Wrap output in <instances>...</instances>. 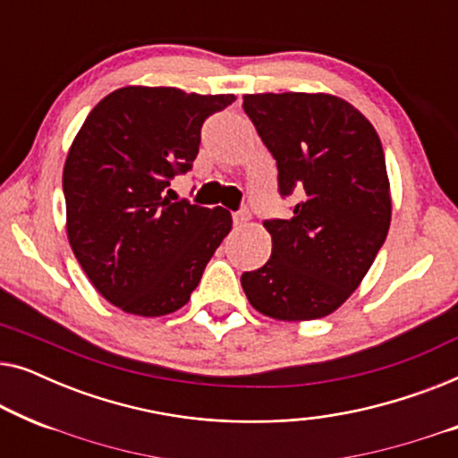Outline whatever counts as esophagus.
Listing matches in <instances>:
<instances>
[{"label":"esophagus","mask_w":458,"mask_h":458,"mask_svg":"<svg viewBox=\"0 0 458 458\" xmlns=\"http://www.w3.org/2000/svg\"><path fill=\"white\" fill-rule=\"evenodd\" d=\"M250 221V210H240V212H235L233 215V223H235V227H243V225H246Z\"/></svg>","instance_id":"obj_1"}]
</instances>
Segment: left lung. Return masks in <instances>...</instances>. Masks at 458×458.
I'll list each match as a JSON object with an SVG mask.
<instances>
[{
    "instance_id": "left-lung-1",
    "label": "left lung",
    "mask_w": 458,
    "mask_h": 458,
    "mask_svg": "<svg viewBox=\"0 0 458 458\" xmlns=\"http://www.w3.org/2000/svg\"><path fill=\"white\" fill-rule=\"evenodd\" d=\"M243 110L277 160L292 218L265 221L271 259L242 275L250 304L277 321L340 309L365 279L392 221L384 148L369 118L331 93H252Z\"/></svg>"
}]
</instances>
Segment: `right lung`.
Instances as JSON below:
<instances>
[{
	"label": "right lung",
	"instance_id": "right-lung-1",
	"mask_svg": "<svg viewBox=\"0 0 458 458\" xmlns=\"http://www.w3.org/2000/svg\"><path fill=\"white\" fill-rule=\"evenodd\" d=\"M233 93L127 85L85 118L68 149L62 190L66 235L93 287L116 309L162 317L190 302L231 212L171 202L166 187L191 168L206 118Z\"/></svg>",
	"mask_w": 458,
	"mask_h": 458
}]
</instances>
